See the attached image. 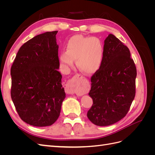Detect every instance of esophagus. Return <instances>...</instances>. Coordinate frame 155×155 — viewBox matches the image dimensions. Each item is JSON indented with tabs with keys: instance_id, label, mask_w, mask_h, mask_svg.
I'll return each instance as SVG.
<instances>
[{
	"instance_id": "esophagus-1",
	"label": "esophagus",
	"mask_w": 155,
	"mask_h": 155,
	"mask_svg": "<svg viewBox=\"0 0 155 155\" xmlns=\"http://www.w3.org/2000/svg\"><path fill=\"white\" fill-rule=\"evenodd\" d=\"M65 92H66L67 94H73L75 93L74 87L72 83H67L66 87H65Z\"/></svg>"
}]
</instances>
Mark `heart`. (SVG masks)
I'll list each match as a JSON object with an SVG mask.
<instances>
[{
  "label": "heart",
  "instance_id": "obj_1",
  "mask_svg": "<svg viewBox=\"0 0 155 155\" xmlns=\"http://www.w3.org/2000/svg\"><path fill=\"white\" fill-rule=\"evenodd\" d=\"M66 50L60 53L59 61L67 68L76 60V65L81 72L92 74L100 69L104 56V46L97 37L75 35L68 40Z\"/></svg>",
  "mask_w": 155,
  "mask_h": 155
}]
</instances>
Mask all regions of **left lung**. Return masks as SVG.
I'll list each match as a JSON object with an SVG mask.
<instances>
[{"label": "left lung", "mask_w": 155, "mask_h": 155, "mask_svg": "<svg viewBox=\"0 0 155 155\" xmlns=\"http://www.w3.org/2000/svg\"><path fill=\"white\" fill-rule=\"evenodd\" d=\"M137 68L129 49L114 35L104 41L100 69L91 78L88 93L93 100L87 112L92 123L108 126L126 116L135 96Z\"/></svg>", "instance_id": "1"}]
</instances>
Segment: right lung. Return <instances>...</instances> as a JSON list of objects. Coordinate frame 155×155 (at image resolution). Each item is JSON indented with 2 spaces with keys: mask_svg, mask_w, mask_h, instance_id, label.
<instances>
[{
  "mask_svg": "<svg viewBox=\"0 0 155 155\" xmlns=\"http://www.w3.org/2000/svg\"><path fill=\"white\" fill-rule=\"evenodd\" d=\"M58 31H47L28 41L18 50L11 68V97L25 122L50 126L59 118L66 97L58 71Z\"/></svg>",
  "mask_w": 155,
  "mask_h": 155,
  "instance_id": "obj_1",
  "label": "right lung"
}]
</instances>
